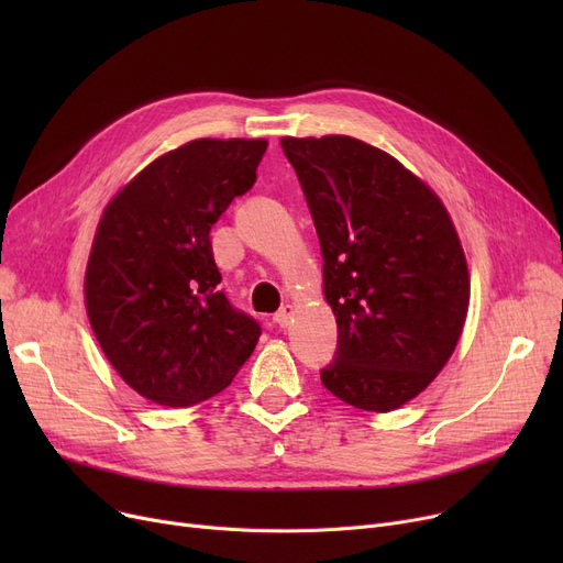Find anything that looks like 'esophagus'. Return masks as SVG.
Returning <instances> with one entry per match:
<instances>
[{"mask_svg":"<svg viewBox=\"0 0 563 563\" xmlns=\"http://www.w3.org/2000/svg\"><path fill=\"white\" fill-rule=\"evenodd\" d=\"M291 314H294V308H291V306H283V308L274 314V321L278 323L280 329H285L287 323H289V319H291Z\"/></svg>","mask_w":563,"mask_h":563,"instance_id":"1","label":"esophagus"}]
</instances>
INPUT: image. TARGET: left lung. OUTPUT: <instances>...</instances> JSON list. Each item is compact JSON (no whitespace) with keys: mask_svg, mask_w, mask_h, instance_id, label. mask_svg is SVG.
I'll return each mask as SVG.
<instances>
[{"mask_svg":"<svg viewBox=\"0 0 563 563\" xmlns=\"http://www.w3.org/2000/svg\"><path fill=\"white\" fill-rule=\"evenodd\" d=\"M323 260L338 351L321 383L390 412L448 365L470 306L467 260L448 207L401 162L361 139L283 136Z\"/></svg>","mask_w":563,"mask_h":563,"instance_id":"left-lung-1","label":"left lung"}]
</instances>
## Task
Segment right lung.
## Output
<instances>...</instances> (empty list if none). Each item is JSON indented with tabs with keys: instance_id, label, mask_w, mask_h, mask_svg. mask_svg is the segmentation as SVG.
<instances>
[{
	"instance_id": "right-lung-1",
	"label": "right lung",
	"mask_w": 563,
	"mask_h": 563,
	"mask_svg": "<svg viewBox=\"0 0 563 563\" xmlns=\"http://www.w3.org/2000/svg\"><path fill=\"white\" fill-rule=\"evenodd\" d=\"M264 139H196L157 157L100 217L84 303L107 361L147 401L183 408L230 386L260 340L219 289L210 230L255 183Z\"/></svg>"
}]
</instances>
